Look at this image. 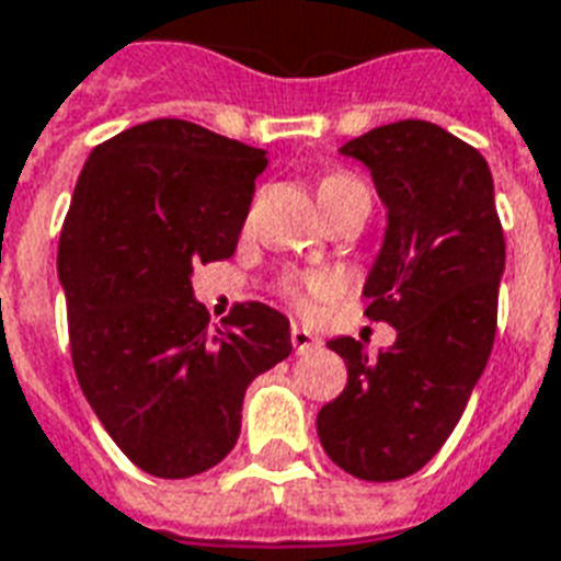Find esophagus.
Wrapping results in <instances>:
<instances>
[{"mask_svg":"<svg viewBox=\"0 0 561 561\" xmlns=\"http://www.w3.org/2000/svg\"><path fill=\"white\" fill-rule=\"evenodd\" d=\"M291 344L297 354H309L314 347H321V339L309 330H302V327H291Z\"/></svg>","mask_w":561,"mask_h":561,"instance_id":"esophagus-1","label":"esophagus"}]
</instances>
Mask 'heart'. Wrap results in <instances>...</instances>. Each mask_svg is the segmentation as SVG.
<instances>
[{
    "instance_id": "1",
    "label": "heart",
    "mask_w": 561,
    "mask_h": 561,
    "mask_svg": "<svg viewBox=\"0 0 561 561\" xmlns=\"http://www.w3.org/2000/svg\"><path fill=\"white\" fill-rule=\"evenodd\" d=\"M351 190H363V184L351 175H323L318 181V202L327 205V202H333L335 196H342V193H351ZM335 288L333 276H327V273H285L279 279V294L285 300H291L294 306H306V302L312 300V297H323V294H330Z\"/></svg>"
}]
</instances>
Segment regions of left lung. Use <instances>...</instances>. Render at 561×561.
I'll return each instance as SVG.
<instances>
[{"instance_id":"obj_1","label":"left lung","mask_w":561,"mask_h":561,"mask_svg":"<svg viewBox=\"0 0 561 561\" xmlns=\"http://www.w3.org/2000/svg\"><path fill=\"white\" fill-rule=\"evenodd\" d=\"M342 153L371 169L389 210L365 314L398 339L377 356L356 339L327 344L347 386L318 413V437L344 472L398 481L443 449L488 365L505 238L484 157L437 124H383Z\"/></svg>"}]
</instances>
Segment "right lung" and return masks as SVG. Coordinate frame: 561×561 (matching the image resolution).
Instances as JSON below:
<instances>
[{"label":"right lung","mask_w":561,"mask_h":561,"mask_svg":"<svg viewBox=\"0 0 561 561\" xmlns=\"http://www.w3.org/2000/svg\"><path fill=\"white\" fill-rule=\"evenodd\" d=\"M267 153L181 118L91 151L59 240L70 356L115 446L157 479L217 467L247 386L291 354L288 318L238 302L210 330L193 267L234 255Z\"/></svg>","instance_id":"1"}]
</instances>
